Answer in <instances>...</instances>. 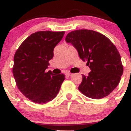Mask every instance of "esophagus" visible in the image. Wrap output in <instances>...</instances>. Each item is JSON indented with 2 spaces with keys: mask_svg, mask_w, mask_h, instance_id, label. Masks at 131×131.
<instances>
[{
  "mask_svg": "<svg viewBox=\"0 0 131 131\" xmlns=\"http://www.w3.org/2000/svg\"><path fill=\"white\" fill-rule=\"evenodd\" d=\"M66 75H67V76H72V75H73V74L70 73V72H68V73H66Z\"/></svg>",
  "mask_w": 131,
  "mask_h": 131,
  "instance_id": "esophagus-1",
  "label": "esophagus"
}]
</instances>
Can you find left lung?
<instances>
[{
	"label": "left lung",
	"instance_id": "left-lung-1",
	"mask_svg": "<svg viewBox=\"0 0 131 131\" xmlns=\"http://www.w3.org/2000/svg\"><path fill=\"white\" fill-rule=\"evenodd\" d=\"M74 47L81 60L87 61L91 71L82 75L78 89L86 97L100 99L112 92L123 73L120 54L105 36L88 29L71 31L65 39Z\"/></svg>",
	"mask_w": 131,
	"mask_h": 131
}]
</instances>
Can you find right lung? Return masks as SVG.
I'll return each instance as SVG.
<instances>
[{"label": "right lung", "instance_id": "obj_1", "mask_svg": "<svg viewBox=\"0 0 131 131\" xmlns=\"http://www.w3.org/2000/svg\"><path fill=\"white\" fill-rule=\"evenodd\" d=\"M64 31H38L23 42L14 56L13 74L16 85L25 97L37 103H46L57 97L64 75L46 70L53 57V49Z\"/></svg>", "mask_w": 131, "mask_h": 131}]
</instances>
